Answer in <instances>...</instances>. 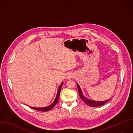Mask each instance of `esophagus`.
<instances>
[{
  "mask_svg": "<svg viewBox=\"0 0 133 133\" xmlns=\"http://www.w3.org/2000/svg\"><path fill=\"white\" fill-rule=\"evenodd\" d=\"M72 77H73V75L72 74H71V73L68 74L67 75V76H66V78L67 79H68V80L71 79Z\"/></svg>",
  "mask_w": 133,
  "mask_h": 133,
  "instance_id": "esophagus-1",
  "label": "esophagus"
}]
</instances>
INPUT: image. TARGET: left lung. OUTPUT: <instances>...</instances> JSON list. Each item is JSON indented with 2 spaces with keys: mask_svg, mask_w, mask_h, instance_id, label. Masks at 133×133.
I'll return each mask as SVG.
<instances>
[{
  "mask_svg": "<svg viewBox=\"0 0 133 133\" xmlns=\"http://www.w3.org/2000/svg\"><path fill=\"white\" fill-rule=\"evenodd\" d=\"M77 88H78L79 96H80L81 99L83 101V102H84L87 105H88L89 106H91V107L101 106L104 105V104H105L106 102L109 101L111 98H110L108 99V100H106V101H102V102H98V101H94L90 100V99L87 98L86 97H85L83 95L82 89H81V88H80V87H79V86L78 84H77Z\"/></svg>",
  "mask_w": 133,
  "mask_h": 133,
  "instance_id": "1",
  "label": "left lung"
}]
</instances>
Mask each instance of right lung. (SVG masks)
<instances>
[{"mask_svg": "<svg viewBox=\"0 0 133 133\" xmlns=\"http://www.w3.org/2000/svg\"><path fill=\"white\" fill-rule=\"evenodd\" d=\"M63 84V83H62L59 88H58V91H57V95H56V97L55 98V99L54 100V101L53 102V103L50 105L49 106H47V107H38V108H36V107H30V108L34 109H35L36 110H38V111H49L50 110V109H51L56 105V104L57 103L58 101V99H59V95H60V92H61V89H62V85Z\"/></svg>", "mask_w": 133, "mask_h": 133, "instance_id": "right-lung-1", "label": "right lung"}]
</instances>
